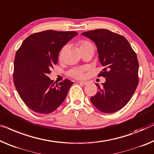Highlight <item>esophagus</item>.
Wrapping results in <instances>:
<instances>
[{
	"label": "esophagus",
	"instance_id": "esophagus-1",
	"mask_svg": "<svg viewBox=\"0 0 154 154\" xmlns=\"http://www.w3.org/2000/svg\"><path fill=\"white\" fill-rule=\"evenodd\" d=\"M78 83L82 84V85H87V84H88V82H78Z\"/></svg>",
	"mask_w": 154,
	"mask_h": 154
}]
</instances>
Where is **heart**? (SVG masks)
<instances>
[{"label": "heart", "instance_id": "heart-1", "mask_svg": "<svg viewBox=\"0 0 154 154\" xmlns=\"http://www.w3.org/2000/svg\"><path fill=\"white\" fill-rule=\"evenodd\" d=\"M78 44H79L80 50H82L84 49V48H86L91 46H93V44H92L91 42H89L88 41H86V40L80 41ZM63 50H64V48H63L62 49L60 50V52H59V58H61V57H62ZM85 70H86V69H85L84 68H75L69 70L68 75H69L70 77L76 78V79H83V78L85 77V73H84Z\"/></svg>", "mask_w": 154, "mask_h": 154}]
</instances>
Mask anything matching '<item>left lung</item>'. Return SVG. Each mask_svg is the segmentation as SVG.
Segmentation results:
<instances>
[{"mask_svg": "<svg viewBox=\"0 0 154 154\" xmlns=\"http://www.w3.org/2000/svg\"><path fill=\"white\" fill-rule=\"evenodd\" d=\"M91 38L97 47L103 70L98 77L106 78L99 91L91 97L99 111L112 113L127 105L138 85L139 63L137 55L122 35L106 29H97L82 34Z\"/></svg>", "mask_w": 154, "mask_h": 154, "instance_id": "1", "label": "left lung"}]
</instances>
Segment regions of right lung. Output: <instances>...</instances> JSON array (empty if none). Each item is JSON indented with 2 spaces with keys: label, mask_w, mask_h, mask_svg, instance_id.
<instances>
[{
  "label": "right lung",
  "mask_w": 154,
  "mask_h": 154,
  "mask_svg": "<svg viewBox=\"0 0 154 154\" xmlns=\"http://www.w3.org/2000/svg\"><path fill=\"white\" fill-rule=\"evenodd\" d=\"M75 31L45 30L32 34L23 41L15 55L13 80L18 95L36 113L49 114L66 99L70 80L55 85L50 79L61 48L77 35Z\"/></svg>",
  "instance_id": "obj_1"
}]
</instances>
